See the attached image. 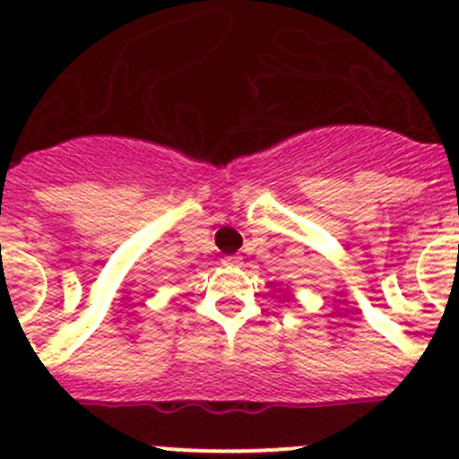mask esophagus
<instances>
[{
	"mask_svg": "<svg viewBox=\"0 0 459 459\" xmlns=\"http://www.w3.org/2000/svg\"><path fill=\"white\" fill-rule=\"evenodd\" d=\"M242 255H229V257H224L221 259V264H224L226 268H238V266H242Z\"/></svg>",
	"mask_w": 459,
	"mask_h": 459,
	"instance_id": "34e87169",
	"label": "esophagus"
}]
</instances>
